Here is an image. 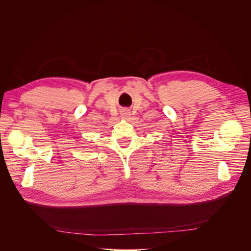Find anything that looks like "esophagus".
Listing matches in <instances>:
<instances>
[{
  "label": "esophagus",
  "mask_w": 251,
  "mask_h": 251,
  "mask_svg": "<svg viewBox=\"0 0 251 251\" xmlns=\"http://www.w3.org/2000/svg\"><path fill=\"white\" fill-rule=\"evenodd\" d=\"M130 116H131V112L128 111V110H123V111L121 112V118H122V119L128 120V119L130 118Z\"/></svg>",
  "instance_id": "esophagus-1"
}]
</instances>
